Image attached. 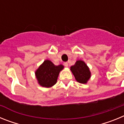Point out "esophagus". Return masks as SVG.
I'll use <instances>...</instances> for the list:
<instances>
[{"label":"esophagus","instance_id":"34e87169","mask_svg":"<svg viewBox=\"0 0 124 124\" xmlns=\"http://www.w3.org/2000/svg\"><path fill=\"white\" fill-rule=\"evenodd\" d=\"M64 65L65 67H68V63L67 62H65V63H64Z\"/></svg>","mask_w":124,"mask_h":124}]
</instances>
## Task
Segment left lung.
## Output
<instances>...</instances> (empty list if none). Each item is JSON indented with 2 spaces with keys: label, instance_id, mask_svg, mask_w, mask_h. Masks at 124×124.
Wrapping results in <instances>:
<instances>
[{
  "label": "left lung",
  "instance_id": "8db88e82",
  "mask_svg": "<svg viewBox=\"0 0 124 124\" xmlns=\"http://www.w3.org/2000/svg\"><path fill=\"white\" fill-rule=\"evenodd\" d=\"M76 80L81 84H86L91 78V71L87 64L81 60H78L74 65L71 66Z\"/></svg>",
  "mask_w": 124,
  "mask_h": 124
}]
</instances>
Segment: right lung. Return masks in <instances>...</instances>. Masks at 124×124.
Here are the masks:
<instances>
[{"label": "right lung", "mask_w": 124, "mask_h": 124, "mask_svg": "<svg viewBox=\"0 0 124 124\" xmlns=\"http://www.w3.org/2000/svg\"><path fill=\"white\" fill-rule=\"evenodd\" d=\"M63 68L62 64L56 66L50 60L44 61L35 71L38 84L42 87H52L56 83L59 73Z\"/></svg>", "instance_id": "add662e5"}]
</instances>
